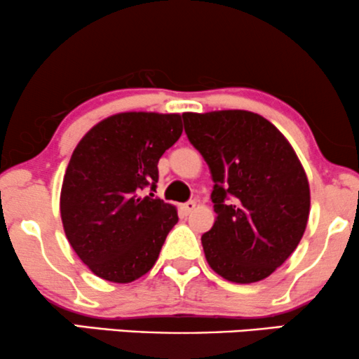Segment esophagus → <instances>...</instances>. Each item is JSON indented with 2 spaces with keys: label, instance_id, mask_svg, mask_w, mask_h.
Returning a JSON list of instances; mask_svg holds the SVG:
<instances>
[{
  "label": "esophagus",
  "instance_id": "obj_1",
  "mask_svg": "<svg viewBox=\"0 0 359 359\" xmlns=\"http://www.w3.org/2000/svg\"><path fill=\"white\" fill-rule=\"evenodd\" d=\"M195 207H197V202H195V201H189V202H185L184 205H182V212L185 213V215H189V213L192 212Z\"/></svg>",
  "mask_w": 359,
  "mask_h": 359
}]
</instances>
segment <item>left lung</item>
<instances>
[{"label":"left lung","mask_w":359,"mask_h":359,"mask_svg":"<svg viewBox=\"0 0 359 359\" xmlns=\"http://www.w3.org/2000/svg\"><path fill=\"white\" fill-rule=\"evenodd\" d=\"M190 144L210 169L215 224L202 235L210 269L255 283L283 265L305 233L310 185L276 127L250 111L185 112Z\"/></svg>","instance_id":"obj_1"}]
</instances>
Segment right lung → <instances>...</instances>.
Wrapping results in <instances>:
<instances>
[{
    "mask_svg": "<svg viewBox=\"0 0 359 359\" xmlns=\"http://www.w3.org/2000/svg\"><path fill=\"white\" fill-rule=\"evenodd\" d=\"M182 135L179 114L121 112L72 152L61 189L66 237L94 275L130 283L152 269L179 217L156 192L158 158Z\"/></svg>",
    "mask_w": 359,
    "mask_h": 359,
    "instance_id": "1",
    "label": "right lung"
}]
</instances>
